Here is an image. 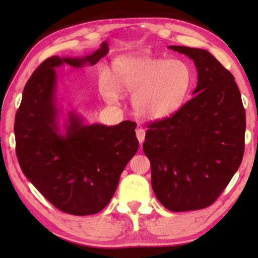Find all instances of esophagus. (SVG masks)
Here are the masks:
<instances>
[{"label":"esophagus","mask_w":258,"mask_h":258,"mask_svg":"<svg viewBox=\"0 0 258 258\" xmlns=\"http://www.w3.org/2000/svg\"><path fill=\"white\" fill-rule=\"evenodd\" d=\"M136 138H138L140 144H143V142L145 141V130L141 127L136 130Z\"/></svg>","instance_id":"1"}]
</instances>
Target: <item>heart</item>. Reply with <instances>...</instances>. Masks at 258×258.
Masks as SVG:
<instances>
[{"label":"heart","instance_id":"1","mask_svg":"<svg viewBox=\"0 0 258 258\" xmlns=\"http://www.w3.org/2000/svg\"><path fill=\"white\" fill-rule=\"evenodd\" d=\"M193 82V70L182 59L127 54L112 63L111 79H101L100 93L111 104L118 101L119 91L133 93L135 112L157 120L172 116L184 105Z\"/></svg>","mask_w":258,"mask_h":258}]
</instances>
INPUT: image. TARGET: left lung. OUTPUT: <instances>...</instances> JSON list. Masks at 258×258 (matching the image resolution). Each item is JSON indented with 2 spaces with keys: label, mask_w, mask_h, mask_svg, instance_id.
<instances>
[{
  "label": "left lung",
  "mask_w": 258,
  "mask_h": 258,
  "mask_svg": "<svg viewBox=\"0 0 258 258\" xmlns=\"http://www.w3.org/2000/svg\"><path fill=\"white\" fill-rule=\"evenodd\" d=\"M197 69L194 96L171 117L149 124L143 151L152 187L172 212L212 205L243 160L246 117L233 74L201 48L171 45Z\"/></svg>",
  "instance_id": "left-lung-1"
}]
</instances>
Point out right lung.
<instances>
[{"instance_id": "add662e5", "label": "right lung", "mask_w": 258, "mask_h": 258, "mask_svg": "<svg viewBox=\"0 0 258 258\" xmlns=\"http://www.w3.org/2000/svg\"><path fill=\"white\" fill-rule=\"evenodd\" d=\"M106 42L82 58L52 56L26 82L15 115V150L22 172L45 199L76 216L101 212L113 197L119 176L139 149L136 123L85 125L71 111L65 135L58 133L55 68L96 64Z\"/></svg>"}]
</instances>
